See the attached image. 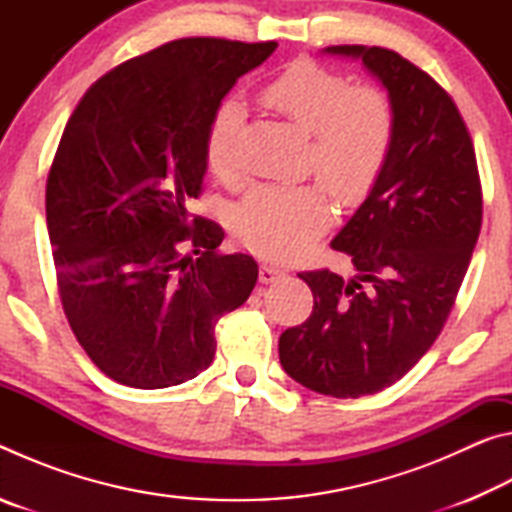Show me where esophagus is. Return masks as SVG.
I'll use <instances>...</instances> for the list:
<instances>
[{
  "mask_svg": "<svg viewBox=\"0 0 512 512\" xmlns=\"http://www.w3.org/2000/svg\"><path fill=\"white\" fill-rule=\"evenodd\" d=\"M282 275L284 273L277 266H271V264L259 266V282H262V284H271V282L277 280V277H282Z\"/></svg>",
  "mask_w": 512,
  "mask_h": 512,
  "instance_id": "esophagus-1",
  "label": "esophagus"
}]
</instances>
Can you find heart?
<instances>
[{"label":"heart","mask_w":512,"mask_h":512,"mask_svg":"<svg viewBox=\"0 0 512 512\" xmlns=\"http://www.w3.org/2000/svg\"><path fill=\"white\" fill-rule=\"evenodd\" d=\"M262 99L309 135V164L334 196L354 201L375 183L393 140V110L384 94L298 60L264 85ZM244 117L246 106L237 97H225L214 110L205 155L216 176L235 171V137ZM329 216L320 185H262L239 203L235 230L257 253L289 259L327 228Z\"/></svg>","instance_id":"heart-1"}]
</instances>
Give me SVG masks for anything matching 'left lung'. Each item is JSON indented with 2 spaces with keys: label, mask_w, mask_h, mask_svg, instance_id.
Wrapping results in <instances>:
<instances>
[{
  "label": "left lung",
  "mask_w": 512,
  "mask_h": 512,
  "mask_svg": "<svg viewBox=\"0 0 512 512\" xmlns=\"http://www.w3.org/2000/svg\"><path fill=\"white\" fill-rule=\"evenodd\" d=\"M388 92L393 140L375 183L332 239L350 280L300 273L314 311L280 336L284 372L309 391L361 397L402 379L438 339L481 230L470 133L440 85L384 47L339 45Z\"/></svg>",
  "instance_id": "left-lung-1"
}]
</instances>
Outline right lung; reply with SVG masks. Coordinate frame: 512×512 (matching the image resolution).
Masks as SVG:
<instances>
[{"instance_id":"obj_1","label":"right lung","mask_w":512,"mask_h":512,"mask_svg":"<svg viewBox=\"0 0 512 512\" xmlns=\"http://www.w3.org/2000/svg\"><path fill=\"white\" fill-rule=\"evenodd\" d=\"M275 49L167 42L101 76L67 121L47 178L58 291L83 350L119 384L194 379L214 359V325L255 287V259L216 253L225 232L189 203L216 106Z\"/></svg>"}]
</instances>
